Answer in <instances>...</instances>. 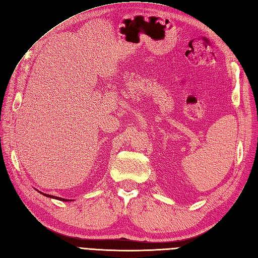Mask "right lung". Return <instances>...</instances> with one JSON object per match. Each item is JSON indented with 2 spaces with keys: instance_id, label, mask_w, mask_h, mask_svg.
I'll return each mask as SVG.
<instances>
[{
  "instance_id": "1",
  "label": "right lung",
  "mask_w": 258,
  "mask_h": 258,
  "mask_svg": "<svg viewBox=\"0 0 258 258\" xmlns=\"http://www.w3.org/2000/svg\"><path fill=\"white\" fill-rule=\"evenodd\" d=\"M40 192V191H39ZM41 195L47 197V198H52V199H56V200H59V201H71V200H67V199H62V198H59V197H55V196H51V195H46V194H42L40 192Z\"/></svg>"
}]
</instances>
